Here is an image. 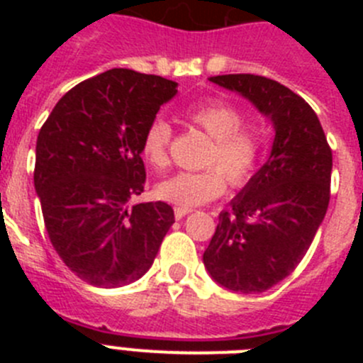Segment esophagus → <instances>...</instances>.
Listing matches in <instances>:
<instances>
[{
	"instance_id": "esophagus-1",
	"label": "esophagus",
	"mask_w": 363,
	"mask_h": 363,
	"mask_svg": "<svg viewBox=\"0 0 363 363\" xmlns=\"http://www.w3.org/2000/svg\"><path fill=\"white\" fill-rule=\"evenodd\" d=\"M189 213H191V209H187V207H174V216H176V220H182V218L187 216Z\"/></svg>"
}]
</instances>
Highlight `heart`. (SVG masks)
I'll list each match as a JSON object with an SVG mask.
<instances>
[{
	"instance_id": "1",
	"label": "heart",
	"mask_w": 363,
	"mask_h": 363,
	"mask_svg": "<svg viewBox=\"0 0 363 363\" xmlns=\"http://www.w3.org/2000/svg\"><path fill=\"white\" fill-rule=\"evenodd\" d=\"M185 118L213 138L207 165L198 172H178L163 179L156 194L179 207H196L216 200L227 189L251 184L264 160V140L255 130L243 127L245 116L240 108L225 101L196 104L185 111ZM172 129L162 118L149 123L142 138V154L154 169L169 165V145Z\"/></svg>"
}]
</instances>
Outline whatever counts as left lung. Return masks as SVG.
<instances>
[{"label": "left lung", "mask_w": 363, "mask_h": 363, "mask_svg": "<svg viewBox=\"0 0 363 363\" xmlns=\"http://www.w3.org/2000/svg\"><path fill=\"white\" fill-rule=\"evenodd\" d=\"M238 92L272 121L271 156L221 211L203 252L214 281L236 293H264L296 269L327 213L333 150L316 112L274 79L255 74L209 78Z\"/></svg>", "instance_id": "obj_1"}]
</instances>
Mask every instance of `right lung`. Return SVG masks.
Returning <instances> with one entry per match:
<instances>
[{
  "label": "right lung",
  "instance_id": "obj_1",
  "mask_svg": "<svg viewBox=\"0 0 363 363\" xmlns=\"http://www.w3.org/2000/svg\"><path fill=\"white\" fill-rule=\"evenodd\" d=\"M178 83L111 69L70 89L36 142L34 187L63 264L94 287H121L152 265L174 211L130 205L145 187L142 138Z\"/></svg>",
  "mask_w": 363,
  "mask_h": 363
}]
</instances>
